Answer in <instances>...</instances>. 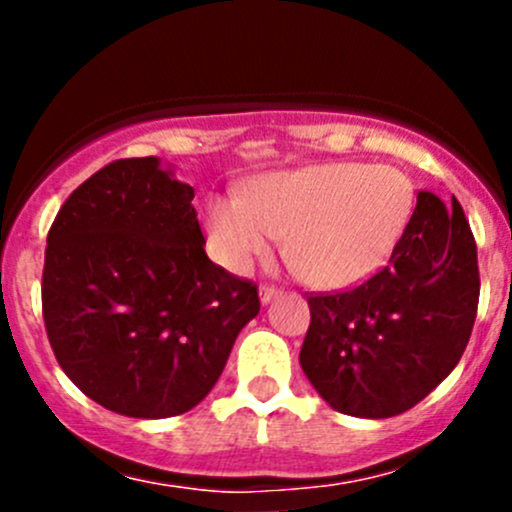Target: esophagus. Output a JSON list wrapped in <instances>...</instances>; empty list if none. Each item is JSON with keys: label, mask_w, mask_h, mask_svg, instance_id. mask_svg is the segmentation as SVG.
Returning <instances> with one entry per match:
<instances>
[{"label": "esophagus", "mask_w": 512, "mask_h": 512, "mask_svg": "<svg viewBox=\"0 0 512 512\" xmlns=\"http://www.w3.org/2000/svg\"><path fill=\"white\" fill-rule=\"evenodd\" d=\"M275 297H280V289L270 287V285H262L260 287V302L262 304H270Z\"/></svg>", "instance_id": "esophagus-1"}]
</instances>
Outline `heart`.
Masks as SVG:
<instances>
[{
	"mask_svg": "<svg viewBox=\"0 0 512 512\" xmlns=\"http://www.w3.org/2000/svg\"><path fill=\"white\" fill-rule=\"evenodd\" d=\"M411 213L414 185L401 170L339 160L265 173L250 180L245 195H213L205 230L215 260L237 275L285 235L307 282L347 289L389 262Z\"/></svg>",
	"mask_w": 512,
	"mask_h": 512,
	"instance_id": "heart-1",
	"label": "heart"
}]
</instances>
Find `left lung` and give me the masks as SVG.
<instances>
[{"instance_id":"obj_1","label":"left lung","mask_w":512,"mask_h":512,"mask_svg":"<svg viewBox=\"0 0 512 512\" xmlns=\"http://www.w3.org/2000/svg\"><path fill=\"white\" fill-rule=\"evenodd\" d=\"M478 292L476 240L463 208L421 190L384 270L349 292L309 297L299 364L339 414H404L461 361Z\"/></svg>"}]
</instances>
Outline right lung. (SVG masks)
Here are the masks:
<instances>
[{
	"label": "right lung",
	"mask_w": 512,
	"mask_h": 512,
	"mask_svg": "<svg viewBox=\"0 0 512 512\" xmlns=\"http://www.w3.org/2000/svg\"><path fill=\"white\" fill-rule=\"evenodd\" d=\"M193 188L156 156L106 165L69 195L46 237L41 304L64 374L113 414L198 406L257 287L205 255Z\"/></svg>",
	"instance_id": "1"
}]
</instances>
